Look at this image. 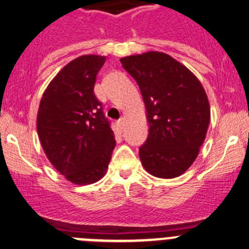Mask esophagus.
Listing matches in <instances>:
<instances>
[{
  "label": "esophagus",
  "mask_w": 249,
  "mask_h": 249,
  "mask_svg": "<svg viewBox=\"0 0 249 249\" xmlns=\"http://www.w3.org/2000/svg\"><path fill=\"white\" fill-rule=\"evenodd\" d=\"M124 124H125V117L122 116L121 119H120L119 121H117V125H119V128H120V129H124Z\"/></svg>",
  "instance_id": "obj_1"
}]
</instances>
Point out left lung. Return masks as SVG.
Here are the masks:
<instances>
[{
  "instance_id": "1",
  "label": "left lung",
  "mask_w": 249,
  "mask_h": 249,
  "mask_svg": "<svg viewBox=\"0 0 249 249\" xmlns=\"http://www.w3.org/2000/svg\"><path fill=\"white\" fill-rule=\"evenodd\" d=\"M140 88L149 132L139 156L149 175L171 179L194 164L210 122L204 88L186 66L166 53L149 51L121 58Z\"/></svg>"
}]
</instances>
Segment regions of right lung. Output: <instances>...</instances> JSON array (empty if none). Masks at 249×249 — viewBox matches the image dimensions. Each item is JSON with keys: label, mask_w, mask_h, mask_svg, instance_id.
<instances>
[{"label": "right lung", "mask_w": 249, "mask_h": 249, "mask_svg": "<svg viewBox=\"0 0 249 249\" xmlns=\"http://www.w3.org/2000/svg\"><path fill=\"white\" fill-rule=\"evenodd\" d=\"M104 55L85 54L58 72L40 101L36 130L47 159L77 185L106 175L115 136L93 93Z\"/></svg>", "instance_id": "add662e5"}]
</instances>
